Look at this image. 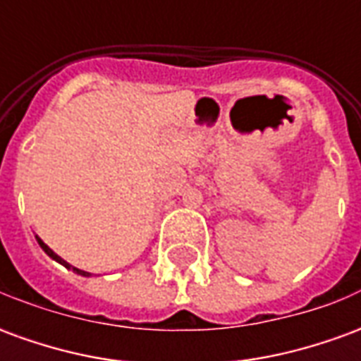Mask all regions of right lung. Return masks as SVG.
<instances>
[{
    "mask_svg": "<svg viewBox=\"0 0 361 361\" xmlns=\"http://www.w3.org/2000/svg\"><path fill=\"white\" fill-rule=\"evenodd\" d=\"M36 240H38V245H40V247H42L44 251H46V255H48V257H51V259H54V261H58L59 265H63V267H66V269H71V271H73V272H77V274H81V276H90V272H87V271H81V269H77V267L69 265V263H67V261H63V259L59 257L58 253H54V251H51L50 247H48V245H46V243H44L42 240H40V238H36Z\"/></svg>",
    "mask_w": 361,
    "mask_h": 361,
    "instance_id": "add662e5",
    "label": "right lung"
}]
</instances>
